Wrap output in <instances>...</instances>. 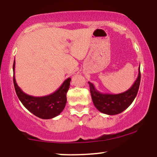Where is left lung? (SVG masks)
I'll return each instance as SVG.
<instances>
[{"label": "left lung", "mask_w": 157, "mask_h": 157, "mask_svg": "<svg viewBox=\"0 0 157 157\" xmlns=\"http://www.w3.org/2000/svg\"><path fill=\"white\" fill-rule=\"evenodd\" d=\"M141 72L140 66L139 75L131 88L119 94L102 93L95 88L93 83L88 82L91 97L94 105L100 112L107 115H117L124 111L134 100L139 90Z\"/></svg>", "instance_id": "1"}]
</instances>
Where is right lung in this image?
Segmentation results:
<instances>
[{
  "label": "right lung",
  "instance_id": "1",
  "mask_svg": "<svg viewBox=\"0 0 157 157\" xmlns=\"http://www.w3.org/2000/svg\"><path fill=\"white\" fill-rule=\"evenodd\" d=\"M15 59L13 62V84L18 99L29 111L39 118L51 119L57 116L64 110L67 103V93L70 88L71 78L64 81L61 86L50 95L34 97L22 91L15 79Z\"/></svg>",
  "mask_w": 157,
  "mask_h": 157
}]
</instances>
